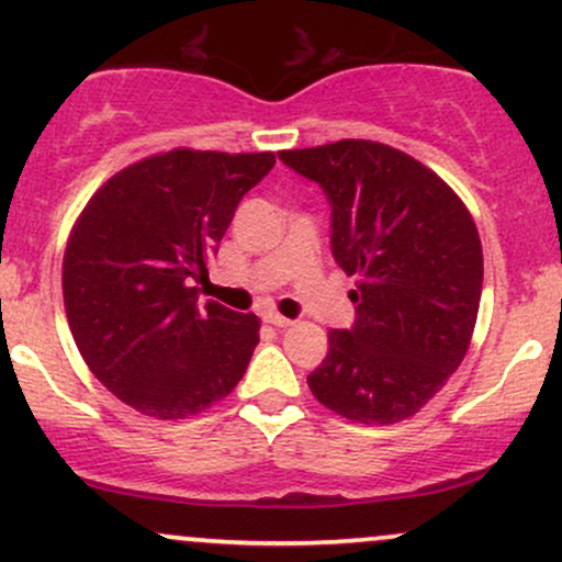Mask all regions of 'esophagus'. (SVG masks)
Wrapping results in <instances>:
<instances>
[{"label":"esophagus","instance_id":"1","mask_svg":"<svg viewBox=\"0 0 562 562\" xmlns=\"http://www.w3.org/2000/svg\"><path fill=\"white\" fill-rule=\"evenodd\" d=\"M263 319L269 322V325H274V327H290L293 325V319H288V317H282V314H277V312H269V314H263Z\"/></svg>","mask_w":562,"mask_h":562}]
</instances>
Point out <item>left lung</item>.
<instances>
[{
    "instance_id": "8db88e82",
    "label": "left lung",
    "mask_w": 562,
    "mask_h": 562,
    "mask_svg": "<svg viewBox=\"0 0 562 562\" xmlns=\"http://www.w3.org/2000/svg\"><path fill=\"white\" fill-rule=\"evenodd\" d=\"M330 203L333 259L357 274V319L330 330L308 375L319 404L353 423L420 412L465 359L483 285L473 216L420 160L370 139L282 150Z\"/></svg>"
}]
</instances>
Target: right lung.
Wrapping results in <instances>:
<instances>
[{
  "instance_id": "add662e5",
  "label": "right lung",
  "mask_w": 562,
  "mask_h": 562,
  "mask_svg": "<svg viewBox=\"0 0 562 562\" xmlns=\"http://www.w3.org/2000/svg\"><path fill=\"white\" fill-rule=\"evenodd\" d=\"M272 166L274 153H160L108 179L70 232V333L92 375L142 415H198L248 370L259 317L203 306L192 280Z\"/></svg>"
}]
</instances>
